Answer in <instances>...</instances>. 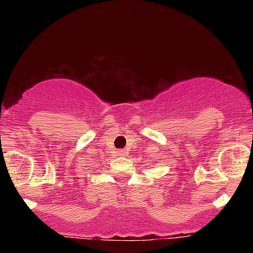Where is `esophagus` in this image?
<instances>
[{"label": "esophagus", "instance_id": "1", "mask_svg": "<svg viewBox=\"0 0 253 253\" xmlns=\"http://www.w3.org/2000/svg\"><path fill=\"white\" fill-rule=\"evenodd\" d=\"M118 153H119V155H120V156H124L125 153H126V152H125L124 150H119V151H118Z\"/></svg>", "mask_w": 253, "mask_h": 253}]
</instances>
